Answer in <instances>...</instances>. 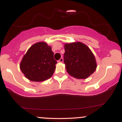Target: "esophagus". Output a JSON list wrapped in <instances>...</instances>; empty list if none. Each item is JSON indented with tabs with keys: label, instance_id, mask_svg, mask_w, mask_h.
Here are the masks:
<instances>
[{
	"label": "esophagus",
	"instance_id": "esophagus-1",
	"mask_svg": "<svg viewBox=\"0 0 122 122\" xmlns=\"http://www.w3.org/2000/svg\"><path fill=\"white\" fill-rule=\"evenodd\" d=\"M58 62H63V58H60V59L58 60Z\"/></svg>",
	"mask_w": 122,
	"mask_h": 122
}]
</instances>
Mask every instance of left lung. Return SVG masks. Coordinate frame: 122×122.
<instances>
[{"label": "left lung", "instance_id": "obj_1", "mask_svg": "<svg viewBox=\"0 0 122 122\" xmlns=\"http://www.w3.org/2000/svg\"><path fill=\"white\" fill-rule=\"evenodd\" d=\"M64 49V62L70 75L77 79H84L96 71V60L87 46L78 42L66 43Z\"/></svg>", "mask_w": 122, "mask_h": 122}]
</instances>
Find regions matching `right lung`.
Masks as SVG:
<instances>
[{
    "label": "right lung",
    "mask_w": 122,
    "mask_h": 122,
    "mask_svg": "<svg viewBox=\"0 0 122 122\" xmlns=\"http://www.w3.org/2000/svg\"><path fill=\"white\" fill-rule=\"evenodd\" d=\"M56 64L51 47L41 42L35 43L29 49L22 58L20 69L30 80L43 81L51 77Z\"/></svg>",
    "instance_id": "right-lung-1"
}]
</instances>
